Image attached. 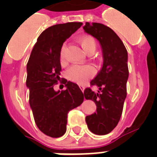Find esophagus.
Instances as JSON below:
<instances>
[{
	"label": "esophagus",
	"instance_id": "esophagus-1",
	"mask_svg": "<svg viewBox=\"0 0 157 157\" xmlns=\"http://www.w3.org/2000/svg\"><path fill=\"white\" fill-rule=\"evenodd\" d=\"M79 87H80V89L82 90V92H83V91L85 90V89H86V87H85L84 85H79Z\"/></svg>",
	"mask_w": 157,
	"mask_h": 157
}]
</instances>
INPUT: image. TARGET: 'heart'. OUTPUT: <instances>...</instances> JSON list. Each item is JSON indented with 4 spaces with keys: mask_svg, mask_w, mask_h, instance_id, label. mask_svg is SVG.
<instances>
[{
    "mask_svg": "<svg viewBox=\"0 0 157 157\" xmlns=\"http://www.w3.org/2000/svg\"><path fill=\"white\" fill-rule=\"evenodd\" d=\"M79 44L83 48V50L88 54H92L96 50L97 43L95 39L90 35L81 36L77 39ZM66 44L61 45L59 50V59L60 61H64ZM94 75V69L90 65H73L67 69L66 72L67 78L69 81L76 84H85L89 79Z\"/></svg>",
    "mask_w": 157,
    "mask_h": 157,
    "instance_id": "b5f03b06",
    "label": "heart"
}]
</instances>
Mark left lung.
Listing matches in <instances>:
<instances>
[{"instance_id":"obj_1","label":"left lung","mask_w":157,"mask_h":157,"mask_svg":"<svg viewBox=\"0 0 157 157\" xmlns=\"http://www.w3.org/2000/svg\"><path fill=\"white\" fill-rule=\"evenodd\" d=\"M84 30L99 41L103 55V65L90 86L99 88L94 92L86 88L84 96L97 106L96 112L87 116L89 129L98 135L109 134L121 117L126 98V83L129 77L128 53L122 40L109 27L98 23H87Z\"/></svg>"}]
</instances>
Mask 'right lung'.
Instances as JSON below:
<instances>
[{
    "instance_id": "1",
    "label": "right lung",
    "mask_w": 157,
    "mask_h": 157,
    "mask_svg": "<svg viewBox=\"0 0 157 157\" xmlns=\"http://www.w3.org/2000/svg\"><path fill=\"white\" fill-rule=\"evenodd\" d=\"M81 25L82 23L71 22L45 29L37 38L27 64L26 85L30 91L29 103L35 123L40 131L52 138L65 134L68 112L84 101L79 86L66 79L60 82L66 90L54 89L60 81L61 45Z\"/></svg>"
}]
</instances>
